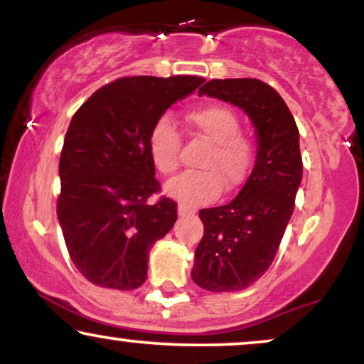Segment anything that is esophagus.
<instances>
[{"instance_id":"34e87169","label":"esophagus","mask_w":364,"mask_h":364,"mask_svg":"<svg viewBox=\"0 0 364 364\" xmlns=\"http://www.w3.org/2000/svg\"><path fill=\"white\" fill-rule=\"evenodd\" d=\"M191 215H193V210H191L187 205L181 203V205H178V217L183 218V217H191Z\"/></svg>"}]
</instances>
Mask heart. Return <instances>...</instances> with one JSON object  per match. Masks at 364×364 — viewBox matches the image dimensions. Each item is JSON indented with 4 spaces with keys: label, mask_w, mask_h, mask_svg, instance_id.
Returning a JSON list of instances; mask_svg holds the SVG:
<instances>
[{
    "label": "heart",
    "mask_w": 364,
    "mask_h": 364,
    "mask_svg": "<svg viewBox=\"0 0 364 364\" xmlns=\"http://www.w3.org/2000/svg\"><path fill=\"white\" fill-rule=\"evenodd\" d=\"M187 122L198 137L212 144L197 173H182L166 186L168 196L186 205H205L225 191H235L247 181L255 161V147L240 132V119L223 104H207L187 114ZM149 156L164 176L178 168L181 136L168 117H161L149 134Z\"/></svg>",
    "instance_id": "obj_1"
}]
</instances>
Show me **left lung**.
<instances>
[{
    "label": "left lung",
    "instance_id": "obj_1",
    "mask_svg": "<svg viewBox=\"0 0 364 364\" xmlns=\"http://www.w3.org/2000/svg\"><path fill=\"white\" fill-rule=\"evenodd\" d=\"M238 106L257 129L255 167L230 203L200 210L203 237L192 280L208 291H240L253 285L277 255L301 182L300 134L290 109L260 79H212L198 89Z\"/></svg>",
    "mask_w": 364,
    "mask_h": 364
}]
</instances>
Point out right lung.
<instances>
[{
  "label": "right lung",
  "mask_w": 364,
  "mask_h": 364,
  "mask_svg": "<svg viewBox=\"0 0 364 364\" xmlns=\"http://www.w3.org/2000/svg\"><path fill=\"white\" fill-rule=\"evenodd\" d=\"M205 81L197 76L121 77L97 89L69 124L59 159L58 218L74 267L97 287L136 290L149 250L177 220L161 197L149 134L162 114Z\"/></svg>",
  "instance_id": "1"
}]
</instances>
